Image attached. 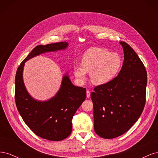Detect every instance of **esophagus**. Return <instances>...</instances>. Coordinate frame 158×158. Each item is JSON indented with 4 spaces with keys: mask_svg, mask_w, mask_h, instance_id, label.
<instances>
[{
    "mask_svg": "<svg viewBox=\"0 0 158 158\" xmlns=\"http://www.w3.org/2000/svg\"><path fill=\"white\" fill-rule=\"evenodd\" d=\"M86 96H87L88 98H89L90 97V92L89 90L86 91Z\"/></svg>",
    "mask_w": 158,
    "mask_h": 158,
    "instance_id": "1",
    "label": "esophagus"
}]
</instances>
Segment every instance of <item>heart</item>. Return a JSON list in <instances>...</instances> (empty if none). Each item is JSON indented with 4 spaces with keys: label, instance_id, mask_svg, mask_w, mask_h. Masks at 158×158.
<instances>
[{
    "label": "heart",
    "instance_id": "b5f03b06",
    "mask_svg": "<svg viewBox=\"0 0 158 158\" xmlns=\"http://www.w3.org/2000/svg\"><path fill=\"white\" fill-rule=\"evenodd\" d=\"M123 61L120 55L109 50L92 47L85 52L82 59V65H76L74 73L80 80L85 78L87 71H91L93 83L103 84L113 80L118 73Z\"/></svg>",
    "mask_w": 158,
    "mask_h": 158
}]
</instances>
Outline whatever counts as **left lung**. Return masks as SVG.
<instances>
[{"label":"left lung","instance_id":"left-lung-1","mask_svg":"<svg viewBox=\"0 0 158 158\" xmlns=\"http://www.w3.org/2000/svg\"><path fill=\"white\" fill-rule=\"evenodd\" d=\"M124 62L118 76L91 93L94 130L106 139L121 136L140 117L146 103L147 73L136 52L121 41Z\"/></svg>","mask_w":158,"mask_h":158}]
</instances>
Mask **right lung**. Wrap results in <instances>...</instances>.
<instances>
[{
    "label": "right lung",
    "instance_id": "obj_1",
    "mask_svg": "<svg viewBox=\"0 0 158 158\" xmlns=\"http://www.w3.org/2000/svg\"><path fill=\"white\" fill-rule=\"evenodd\" d=\"M68 43L59 42L38 45L23 60L16 71L15 102L19 113L36 135L51 141H60L72 132V119L85 99L86 89L75 86L65 75L61 87L55 96L47 102H38L27 93L22 78L26 61L45 52L64 49Z\"/></svg>",
    "mask_w": 158,
    "mask_h": 158
}]
</instances>
